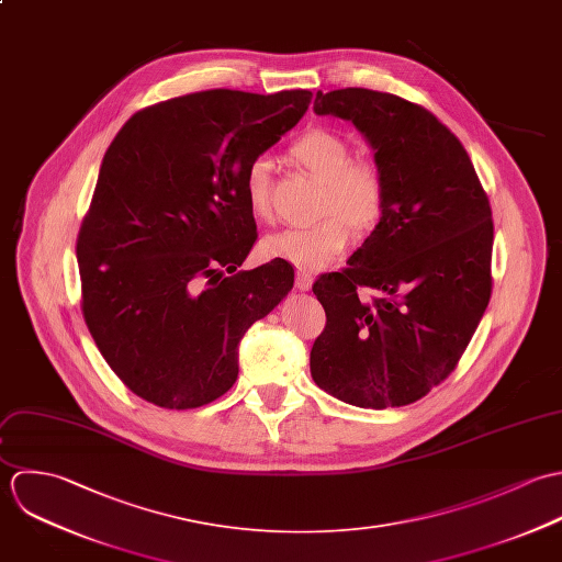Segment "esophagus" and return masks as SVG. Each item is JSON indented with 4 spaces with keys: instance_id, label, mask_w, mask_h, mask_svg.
<instances>
[{
    "instance_id": "obj_1",
    "label": "esophagus",
    "mask_w": 562,
    "mask_h": 562,
    "mask_svg": "<svg viewBox=\"0 0 562 562\" xmlns=\"http://www.w3.org/2000/svg\"><path fill=\"white\" fill-rule=\"evenodd\" d=\"M295 286H297L300 291H311V286H313V276L306 273V271H297V276H295Z\"/></svg>"
}]
</instances>
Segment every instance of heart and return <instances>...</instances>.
Here are the masks:
<instances>
[{"label": "heart", "instance_id": "1", "mask_svg": "<svg viewBox=\"0 0 562 562\" xmlns=\"http://www.w3.org/2000/svg\"><path fill=\"white\" fill-rule=\"evenodd\" d=\"M297 165L324 182L319 215L328 217L311 227H291L269 234L262 249L269 258H282L302 271H319L333 265L349 245V227L369 232L384 211V178L371 162L353 160L351 145L333 130L317 127L300 136L291 149ZM249 211L271 217V165L254 158L243 176Z\"/></svg>", "mask_w": 562, "mask_h": 562}]
</instances>
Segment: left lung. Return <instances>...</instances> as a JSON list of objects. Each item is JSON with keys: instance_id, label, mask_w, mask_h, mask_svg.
Returning a JSON list of instances; mask_svg holds the SVG:
<instances>
[{"instance_id": "1", "label": "left lung", "mask_w": 562, "mask_h": 562, "mask_svg": "<svg viewBox=\"0 0 562 562\" xmlns=\"http://www.w3.org/2000/svg\"><path fill=\"white\" fill-rule=\"evenodd\" d=\"M315 113L364 134L386 198L349 267L313 284L326 328L313 345L311 373L351 406H406L453 371L488 306L491 204L462 143L424 106L338 89L317 93ZM362 285L379 297L360 301Z\"/></svg>"}]
</instances>
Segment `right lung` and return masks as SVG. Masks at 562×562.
I'll return each instance as SVG.
<instances>
[{
  "instance_id": "add662e5",
  "label": "right lung",
  "mask_w": 562,
  "mask_h": 562,
  "mask_svg": "<svg viewBox=\"0 0 562 562\" xmlns=\"http://www.w3.org/2000/svg\"><path fill=\"white\" fill-rule=\"evenodd\" d=\"M311 91H202L127 119L78 234L82 315L119 380L160 408L236 382L238 342L293 289V267L236 271L256 243L247 165L308 111Z\"/></svg>"
}]
</instances>
